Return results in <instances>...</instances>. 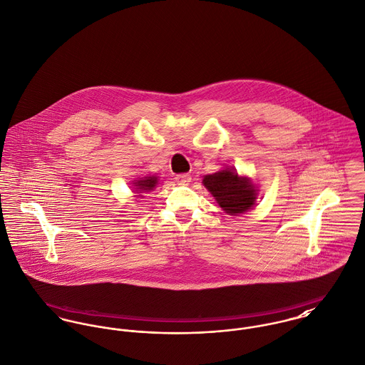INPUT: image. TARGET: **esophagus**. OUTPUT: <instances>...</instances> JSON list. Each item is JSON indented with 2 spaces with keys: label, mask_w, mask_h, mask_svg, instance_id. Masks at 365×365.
Masks as SVG:
<instances>
[{
  "label": "esophagus",
  "mask_w": 365,
  "mask_h": 365,
  "mask_svg": "<svg viewBox=\"0 0 365 365\" xmlns=\"http://www.w3.org/2000/svg\"><path fill=\"white\" fill-rule=\"evenodd\" d=\"M190 181H191V175L187 174V173H182V174H177V175H175V182L180 184V185H187Z\"/></svg>",
  "instance_id": "esophagus-1"
}]
</instances>
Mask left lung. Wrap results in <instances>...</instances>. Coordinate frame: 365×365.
<instances>
[{
  "label": "left lung",
  "instance_id": "obj_1",
  "mask_svg": "<svg viewBox=\"0 0 365 365\" xmlns=\"http://www.w3.org/2000/svg\"><path fill=\"white\" fill-rule=\"evenodd\" d=\"M202 182L227 215L245 213L255 205L258 190L248 177H240L232 168L207 174Z\"/></svg>",
  "mask_w": 365,
  "mask_h": 365
}]
</instances>
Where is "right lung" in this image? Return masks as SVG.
<instances>
[{
  "label": "right lung",
  "mask_w": 365,
  "mask_h": 365,
  "mask_svg": "<svg viewBox=\"0 0 365 365\" xmlns=\"http://www.w3.org/2000/svg\"><path fill=\"white\" fill-rule=\"evenodd\" d=\"M133 184L136 192H149V191H153V188H156L158 177L156 175H146V177H142L139 180H133ZM139 197H142V195H139Z\"/></svg>",
  "instance_id": "right-lung-1"
}]
</instances>
